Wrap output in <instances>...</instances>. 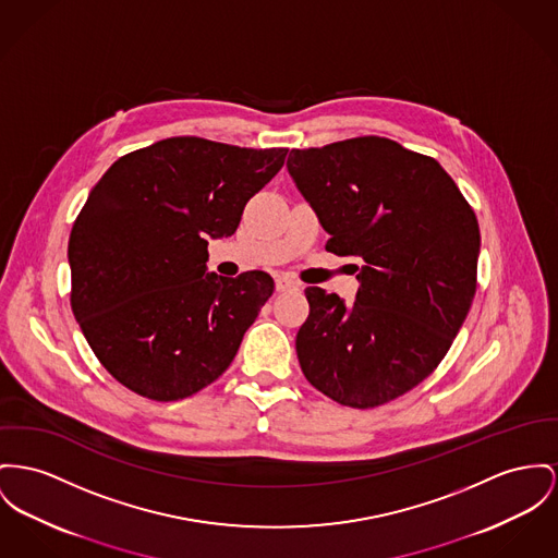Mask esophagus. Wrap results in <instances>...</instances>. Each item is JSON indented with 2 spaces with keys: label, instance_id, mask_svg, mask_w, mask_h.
<instances>
[{
  "label": "esophagus",
  "instance_id": "obj_1",
  "mask_svg": "<svg viewBox=\"0 0 558 558\" xmlns=\"http://www.w3.org/2000/svg\"><path fill=\"white\" fill-rule=\"evenodd\" d=\"M275 288H277V292H288V290H298V283L286 275H277L275 277Z\"/></svg>",
  "mask_w": 558,
  "mask_h": 558
}]
</instances>
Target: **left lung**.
Returning a JSON list of instances; mask_svg holds the SVG:
<instances>
[{"mask_svg":"<svg viewBox=\"0 0 558 558\" xmlns=\"http://www.w3.org/2000/svg\"><path fill=\"white\" fill-rule=\"evenodd\" d=\"M288 171L330 234L326 250L362 258L351 306L304 290L300 368L342 407H383L438 368L470 313L476 214L436 158L387 137L292 149Z\"/></svg>","mask_w":558,"mask_h":558,"instance_id":"obj_1","label":"left lung"}]
</instances>
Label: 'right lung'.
Listing matches in <instances>:
<instances>
[{
  "mask_svg": "<svg viewBox=\"0 0 558 558\" xmlns=\"http://www.w3.org/2000/svg\"><path fill=\"white\" fill-rule=\"evenodd\" d=\"M288 148L169 137L118 158L75 218L68 258L75 322L126 389L175 402L234 360L275 283L207 272V239L230 236Z\"/></svg>",
  "mask_w": 558,
  "mask_h": 558,
  "instance_id": "add662e5",
  "label": "right lung"
}]
</instances>
